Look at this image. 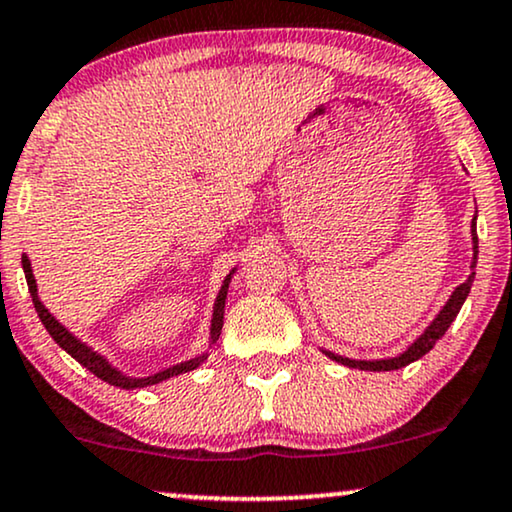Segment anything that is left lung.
<instances>
[{
	"mask_svg": "<svg viewBox=\"0 0 512 512\" xmlns=\"http://www.w3.org/2000/svg\"><path fill=\"white\" fill-rule=\"evenodd\" d=\"M470 235H472V263H470L472 273L468 275V280H465L463 285H458L456 289H453V294L449 296V301H446L444 308H441V311L437 313V318H434L432 323L425 327V332H422L420 337L415 339V342L410 344L406 351H401L399 356H391V358H375V361H358V358H346V356H339V353H332V351L323 349L325 356H330L332 361L346 365V368L384 372V370L406 368L408 363L418 361V358L425 356L427 351H432L434 344H437V339L444 337L446 330H449L453 320H456V315L460 313V308H463L465 299H468L472 282H475V266H477V254H479V246H477V213H475V218H472Z\"/></svg>",
	"mask_w": 512,
	"mask_h": 512,
	"instance_id": "1",
	"label": "left lung"
}]
</instances>
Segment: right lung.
I'll use <instances>...</instances> for the list:
<instances>
[{"mask_svg": "<svg viewBox=\"0 0 512 512\" xmlns=\"http://www.w3.org/2000/svg\"><path fill=\"white\" fill-rule=\"evenodd\" d=\"M21 266H23V273H25V282H28V289H30V296H33V304H35V311L40 315L42 325L47 327L49 337L54 339L56 344L61 346L63 351L71 353V356L78 361L80 365H85L87 370L92 372V375H97L99 380L113 384V387H121V389H140V387H149V384H159L163 380H168V377H175V375H182V372H189L194 368H199L201 363L208 358V351L199 353V356L189 358L185 363H178L173 365V368H166L161 372H154V375L149 377H128L123 375L121 370L113 368V365L106 361L102 353H97L92 349V346H87L85 342H80L75 334H71L63 327L59 320L54 318L52 313L44 308V304L40 301V296H37V282H35V275H33V266H30V258L28 256H21ZM237 268L230 270V275L225 277L223 285H220V292L216 296V304H213V315H211V334H208V349H211L213 344L218 342L220 337V330H223V315H225V299H227V289H230V280L232 275H235Z\"/></svg>", "mask_w": 512, "mask_h": 512, "instance_id": "1", "label": "right lung"}]
</instances>
